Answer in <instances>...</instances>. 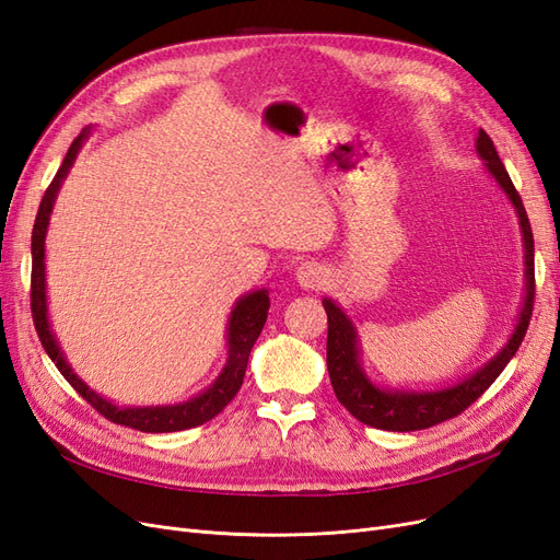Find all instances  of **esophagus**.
Segmentation results:
<instances>
[{
    "label": "esophagus",
    "instance_id": "1",
    "mask_svg": "<svg viewBox=\"0 0 560 560\" xmlns=\"http://www.w3.org/2000/svg\"><path fill=\"white\" fill-rule=\"evenodd\" d=\"M294 276H296L299 287H303V290H315V287H319L322 282H325V268H322L315 261H303L296 268Z\"/></svg>",
    "mask_w": 560,
    "mask_h": 560
}]
</instances>
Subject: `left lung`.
Listing matches in <instances>:
<instances>
[{"mask_svg":"<svg viewBox=\"0 0 560 560\" xmlns=\"http://www.w3.org/2000/svg\"><path fill=\"white\" fill-rule=\"evenodd\" d=\"M477 156L483 161L486 173L495 179V184L512 202V208L518 219L521 243H523V299L516 325L506 338L504 346L483 362L471 374L457 383L434 387V389H413V387H389L381 385L366 374L362 364V341L360 331L354 327L352 317L338 306L329 296L322 299V306L327 311L329 331H327V369L331 387L346 409L358 418L364 425L387 430V432H413L439 425L448 418L463 413L471 401H477L493 381L502 374L504 366L516 354L525 329L533 315V299H535V245L528 214L516 194L514 184L504 171L493 140L483 130L477 138Z\"/></svg>","mask_w":560,"mask_h":560,"instance_id":"left-lung-1","label":"left lung"}]
</instances>
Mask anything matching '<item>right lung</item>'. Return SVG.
<instances>
[{
  "label": "right lung",
  "instance_id": "add662e5",
  "mask_svg": "<svg viewBox=\"0 0 560 560\" xmlns=\"http://www.w3.org/2000/svg\"><path fill=\"white\" fill-rule=\"evenodd\" d=\"M91 135H93V126H86L79 132V138L72 142L70 151H67V156L60 165V171L56 173L54 182L48 184L35 219V229H32V317H35L39 341L48 352V358L54 360V364L65 376V381L70 383L77 393L93 406V409H97L105 418L116 422V425H126L132 430L154 432V434L198 428L202 422L212 420L219 411H224V406L241 389L249 352L254 343H257V338L268 317V308H270L268 290L266 287H261V290H252L238 296V301L233 303L226 319V334H224L226 362L222 371H219V376L206 389H200L198 395L175 404L135 406V404H116L95 393V389L77 374L72 364L67 362L65 350L60 348V341L54 331V325H50L48 294H46V233L50 224V214H54V206L60 194L62 182L67 179V175H70L81 147L86 144Z\"/></svg>",
  "mask_w": 560,
  "mask_h": 560
}]
</instances>
